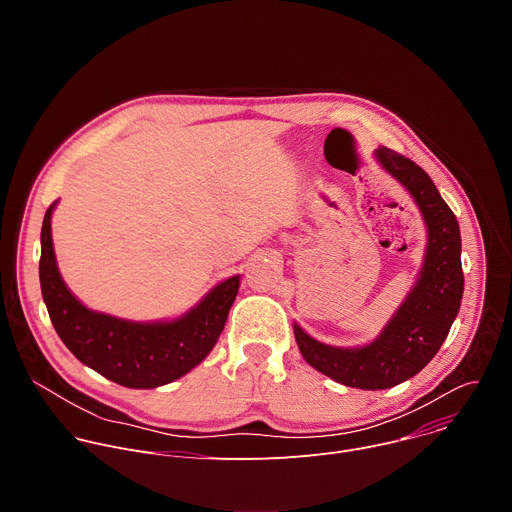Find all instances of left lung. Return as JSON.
Listing matches in <instances>:
<instances>
[{"mask_svg":"<svg viewBox=\"0 0 512 512\" xmlns=\"http://www.w3.org/2000/svg\"><path fill=\"white\" fill-rule=\"evenodd\" d=\"M377 158L411 192L427 225V251L417 285L383 334L362 348H334L294 326L308 364L346 387L367 391L395 387L425 367L446 340L464 291L456 214L415 162L389 148L377 150Z\"/></svg>","mask_w":512,"mask_h":512,"instance_id":"left-lung-1","label":"left lung"}]
</instances>
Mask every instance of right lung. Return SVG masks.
Listing matches in <instances>:
<instances>
[{
  "label": "right lung",
  "instance_id": "add662e5",
  "mask_svg": "<svg viewBox=\"0 0 512 512\" xmlns=\"http://www.w3.org/2000/svg\"><path fill=\"white\" fill-rule=\"evenodd\" d=\"M52 202L42 223L40 287L52 326L66 348L105 379L129 389L168 385L206 358L239 291V275L218 283L174 322L139 324L91 312L66 289L52 249Z\"/></svg>",
  "mask_w": 512,
  "mask_h": 512
}]
</instances>
